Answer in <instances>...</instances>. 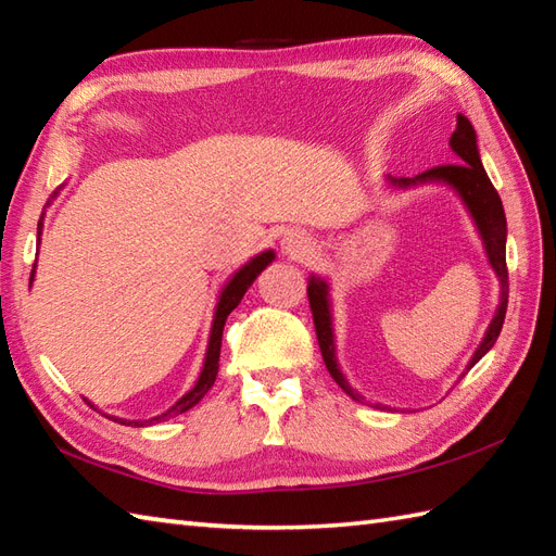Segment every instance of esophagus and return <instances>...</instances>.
Returning <instances> with one entry per match:
<instances>
[{
	"instance_id": "esophagus-1",
	"label": "esophagus",
	"mask_w": 556,
	"mask_h": 556,
	"mask_svg": "<svg viewBox=\"0 0 556 556\" xmlns=\"http://www.w3.org/2000/svg\"><path fill=\"white\" fill-rule=\"evenodd\" d=\"M311 248H313L311 236L301 229H289L285 236H281V253L293 260L308 255Z\"/></svg>"
}]
</instances>
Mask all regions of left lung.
Segmentation results:
<instances>
[{
    "instance_id": "left-lung-1",
    "label": "left lung",
    "mask_w": 556,
    "mask_h": 556,
    "mask_svg": "<svg viewBox=\"0 0 556 556\" xmlns=\"http://www.w3.org/2000/svg\"><path fill=\"white\" fill-rule=\"evenodd\" d=\"M448 146H452L454 155L458 157V164H442V167H432L428 172L413 176V179H392V176H387V181L394 188H410L420 184H444L448 188H454L456 195L460 198V203L466 205L470 219L476 224L482 245H485L488 263L500 279V303H497V311H494V317L485 337H482L473 358L468 361V368H466L468 372L494 346V341H497L504 325L506 303H509V271H506V217H504L500 193L494 191L490 176L480 162L476 128L464 114L456 116V131L452 134V138H448ZM308 301L313 311L317 344H320L323 361L327 365L329 375L334 377V382L344 389L351 399L361 401L363 396L349 384L344 372L339 368L334 325H332V301H329V285L323 277L311 275Z\"/></svg>"
}]
</instances>
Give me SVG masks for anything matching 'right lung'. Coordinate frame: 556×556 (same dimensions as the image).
<instances>
[{"label": "right lung", "mask_w": 556, "mask_h": 556, "mask_svg": "<svg viewBox=\"0 0 556 556\" xmlns=\"http://www.w3.org/2000/svg\"><path fill=\"white\" fill-rule=\"evenodd\" d=\"M40 233H42V217L38 222V245H40ZM271 260H275V251H265L260 253L255 257L248 260V263L236 269L231 279L227 281V285L222 287L219 291V299H217V305H215V317H212V327H210V339H207V351H205V363H203V370H200L198 375V382L193 384V389H188V392L176 401V404L172 408H167L164 413H160V416L150 418V420H124V418H116V416H108L110 420H116L122 425H134V428H143V425H152V422H162L167 418H174L179 416V413H186L188 408H193L200 399H203L210 387L215 384L217 380V370H219V349H222V332H224V323H227L229 313L236 308V305L241 303L243 293L248 291V287L253 285V281L257 279L260 271H263ZM35 275V269H33ZM33 275H30V281H33ZM90 404V401H88ZM92 406V404H90Z\"/></svg>", "instance_id": "add662e5"}]
</instances>
